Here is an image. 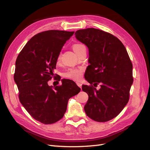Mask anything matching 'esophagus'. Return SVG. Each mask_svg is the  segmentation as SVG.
Listing matches in <instances>:
<instances>
[{"mask_svg":"<svg viewBox=\"0 0 150 150\" xmlns=\"http://www.w3.org/2000/svg\"><path fill=\"white\" fill-rule=\"evenodd\" d=\"M76 84H77V85H78L79 88H81L82 87V84H81V83H79V82H77L76 83Z\"/></svg>","mask_w":150,"mask_h":150,"instance_id":"1","label":"esophagus"}]
</instances>
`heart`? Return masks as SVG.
I'll return each mask as SVG.
<instances>
[{"label":"heart","instance_id":"obj_1","mask_svg":"<svg viewBox=\"0 0 150 150\" xmlns=\"http://www.w3.org/2000/svg\"><path fill=\"white\" fill-rule=\"evenodd\" d=\"M85 47L84 45L83 44H74L72 48H73L74 51L77 53L79 50ZM61 54H59L57 56V62H59L61 60ZM64 76L66 78H69L73 79L75 81H79L81 79L83 76V70L80 69V68H71V69H69L67 70L64 73Z\"/></svg>","mask_w":150,"mask_h":150}]
</instances>
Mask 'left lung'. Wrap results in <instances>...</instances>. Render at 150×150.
Returning a JSON list of instances; mask_svg holds the SVG:
<instances>
[{"mask_svg":"<svg viewBox=\"0 0 150 150\" xmlns=\"http://www.w3.org/2000/svg\"><path fill=\"white\" fill-rule=\"evenodd\" d=\"M75 35L89 50L90 65L85 79L96 87L101 84L99 90L83 85V91L89 96L84 111L96 121H110L120 114L129 101L133 82L132 63L124 45L110 33L88 28L77 30Z\"/></svg>","mask_w":150,"mask_h":150,"instance_id":"8db88e82","label":"left lung"}]
</instances>
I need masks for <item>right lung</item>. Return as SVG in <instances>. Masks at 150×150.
Returning a JSON list of instances; mask_svg holds the SVG:
<instances>
[{"mask_svg": "<svg viewBox=\"0 0 150 150\" xmlns=\"http://www.w3.org/2000/svg\"><path fill=\"white\" fill-rule=\"evenodd\" d=\"M74 32L50 30L35 35L16 61L14 81L19 100L30 116L43 124H52L64 116L69 99L81 89L73 81L62 80L54 88L47 84L54 75L57 58Z\"/></svg>", "mask_w": 150, "mask_h": 150, "instance_id": "obj_1", "label": "right lung"}]
</instances>
